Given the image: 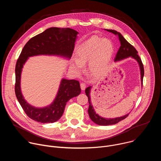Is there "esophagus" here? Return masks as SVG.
<instances>
[{
	"label": "esophagus",
	"mask_w": 161,
	"mask_h": 161,
	"mask_svg": "<svg viewBox=\"0 0 161 161\" xmlns=\"http://www.w3.org/2000/svg\"><path fill=\"white\" fill-rule=\"evenodd\" d=\"M80 86H81V89L82 90H84L86 88V84L85 83H80Z\"/></svg>",
	"instance_id": "1"
}]
</instances>
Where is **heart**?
<instances>
[{
  "label": "heart",
  "instance_id": "obj_1",
  "mask_svg": "<svg viewBox=\"0 0 161 161\" xmlns=\"http://www.w3.org/2000/svg\"><path fill=\"white\" fill-rule=\"evenodd\" d=\"M113 51L114 46L110 40L92 37L78 48L76 58L73 60L71 67L76 72L81 73L83 69V65L90 61V71L94 75H99L110 62Z\"/></svg>",
  "mask_w": 161,
  "mask_h": 161
}]
</instances>
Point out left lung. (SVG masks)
<instances>
[{"mask_svg":"<svg viewBox=\"0 0 161 161\" xmlns=\"http://www.w3.org/2000/svg\"><path fill=\"white\" fill-rule=\"evenodd\" d=\"M107 31L111 32L114 34V35L117 36L119 37V39L120 42V47L115 56V58H114V62L119 61L125 58H127L128 57H132L134 58L137 63H138L140 65V73H141V81H142V84L143 85V76H144V67L143 63L142 62V60L139 55H137V52L135 49V48L133 47L132 45H131L123 37V36L120 33L114 30H109V29H106ZM92 86H90L87 87L85 89V93L86 96L88 97V103H89V107L88 109V113L89 114V117L90 119L92 120L94 123H96L97 125H113L117 124L120 121L125 119L126 117H128L129 114H125L124 116L120 117H117V118H114V119H107V118H103L99 116L98 114H97L94 109L93 106L92 105L91 103V99H90V90H91Z\"/></svg>","mask_w":161,"mask_h":161,"instance_id":"obj_1","label":"left lung"}]
</instances>
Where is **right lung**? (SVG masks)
<instances>
[{
    "instance_id": "1",
    "label": "right lung",
    "mask_w": 161,
    "mask_h": 161,
    "mask_svg": "<svg viewBox=\"0 0 161 161\" xmlns=\"http://www.w3.org/2000/svg\"><path fill=\"white\" fill-rule=\"evenodd\" d=\"M78 32L70 28L51 27L32 37L24 46L15 67V94L27 115L43 124L57 121L63 114L65 106L71 98L81 92L80 83L75 80L62 79L53 102L47 107L36 108L29 104L22 95L20 80L22 68L30 57L45 55H57L69 59L75 48Z\"/></svg>"
}]
</instances>
